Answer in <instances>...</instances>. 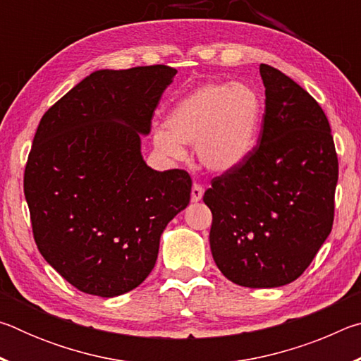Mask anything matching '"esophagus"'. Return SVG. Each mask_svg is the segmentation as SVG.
I'll return each mask as SVG.
<instances>
[{
	"instance_id": "obj_1",
	"label": "esophagus",
	"mask_w": 361,
	"mask_h": 361,
	"mask_svg": "<svg viewBox=\"0 0 361 361\" xmlns=\"http://www.w3.org/2000/svg\"><path fill=\"white\" fill-rule=\"evenodd\" d=\"M202 195H204V188L197 185V183H194L192 189H191V200H192V202H199V200L202 199Z\"/></svg>"
}]
</instances>
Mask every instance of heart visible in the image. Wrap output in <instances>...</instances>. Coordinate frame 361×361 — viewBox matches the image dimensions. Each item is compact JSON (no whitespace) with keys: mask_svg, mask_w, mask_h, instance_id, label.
Instances as JSON below:
<instances>
[{"mask_svg":"<svg viewBox=\"0 0 361 361\" xmlns=\"http://www.w3.org/2000/svg\"><path fill=\"white\" fill-rule=\"evenodd\" d=\"M264 100L252 84L210 82L183 99L167 119V129L154 130V146L172 159L186 154L183 145H195L199 162L212 172L239 167L258 142Z\"/></svg>","mask_w":361,"mask_h":361,"instance_id":"heart-1","label":"heart"}]
</instances>
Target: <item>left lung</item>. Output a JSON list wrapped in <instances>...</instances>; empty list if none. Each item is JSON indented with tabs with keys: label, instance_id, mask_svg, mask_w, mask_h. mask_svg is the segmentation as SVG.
I'll list each match as a JSON object with an SVG mask.
<instances>
[{
	"label": "left lung",
	"instance_id": "obj_1",
	"mask_svg": "<svg viewBox=\"0 0 361 361\" xmlns=\"http://www.w3.org/2000/svg\"><path fill=\"white\" fill-rule=\"evenodd\" d=\"M262 129L239 167L212 180L210 248L223 276L277 288L309 267L333 228L338 154L329 122L301 85L261 63Z\"/></svg>",
	"mask_w": 361,
	"mask_h": 361
}]
</instances>
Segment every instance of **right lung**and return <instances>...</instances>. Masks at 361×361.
<instances>
[{
	"label": "right lung",
	"instance_id": "add662e5",
	"mask_svg": "<svg viewBox=\"0 0 361 361\" xmlns=\"http://www.w3.org/2000/svg\"><path fill=\"white\" fill-rule=\"evenodd\" d=\"M175 75L167 65L94 71L41 118L23 175L33 237L79 291L137 288L189 204V173L146 166L140 138Z\"/></svg>",
	"mask_w": 361,
	"mask_h": 361
}]
</instances>
